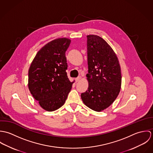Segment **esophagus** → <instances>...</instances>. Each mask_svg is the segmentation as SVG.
I'll return each mask as SVG.
<instances>
[{
  "mask_svg": "<svg viewBox=\"0 0 153 153\" xmlns=\"http://www.w3.org/2000/svg\"><path fill=\"white\" fill-rule=\"evenodd\" d=\"M81 76H78V77H77L76 79H75V81H76V82H79L81 79Z\"/></svg>",
  "mask_w": 153,
  "mask_h": 153,
  "instance_id": "esophagus-1",
  "label": "esophagus"
}]
</instances>
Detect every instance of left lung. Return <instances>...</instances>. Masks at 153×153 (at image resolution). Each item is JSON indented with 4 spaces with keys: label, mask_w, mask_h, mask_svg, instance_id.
Returning <instances> with one entry per match:
<instances>
[{
    "label": "left lung",
    "mask_w": 153,
    "mask_h": 153,
    "mask_svg": "<svg viewBox=\"0 0 153 153\" xmlns=\"http://www.w3.org/2000/svg\"><path fill=\"white\" fill-rule=\"evenodd\" d=\"M87 37L89 84L81 97L88 108L100 112L109 107L120 93L121 67L115 53L104 39L95 35Z\"/></svg>",
    "instance_id": "1"
}]
</instances>
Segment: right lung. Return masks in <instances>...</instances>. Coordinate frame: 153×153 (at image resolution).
Masks as SVG:
<instances>
[{
	"label": "right lung",
	"mask_w": 153,
	"mask_h": 153,
	"mask_svg": "<svg viewBox=\"0 0 153 153\" xmlns=\"http://www.w3.org/2000/svg\"><path fill=\"white\" fill-rule=\"evenodd\" d=\"M71 41L66 38L46 44L36 53L29 69L28 88L43 109L53 111L65 102L74 82L66 70L65 52Z\"/></svg>",
	"instance_id": "1"
}]
</instances>
